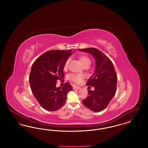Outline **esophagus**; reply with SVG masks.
Instances as JSON below:
<instances>
[{
	"label": "esophagus",
	"instance_id": "obj_1",
	"mask_svg": "<svg viewBox=\"0 0 148 148\" xmlns=\"http://www.w3.org/2000/svg\"><path fill=\"white\" fill-rule=\"evenodd\" d=\"M73 88L75 89H81V88H80V86H77V85L74 86Z\"/></svg>",
	"mask_w": 148,
	"mask_h": 148
}]
</instances>
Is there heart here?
<instances>
[{
  "label": "heart",
  "mask_w": 148,
  "mask_h": 148,
  "mask_svg": "<svg viewBox=\"0 0 148 148\" xmlns=\"http://www.w3.org/2000/svg\"><path fill=\"white\" fill-rule=\"evenodd\" d=\"M79 60L81 62V63L82 64V65L84 66L85 65H90L91 64V60L90 59L86 56H82L79 58ZM70 62V59H68L66 60V62H65L64 66V69H66L68 66L69 63ZM69 79L70 80H71L72 82L77 83V84H79L80 83L83 79V75L82 74H71L69 75Z\"/></svg>",
  "instance_id": "heart-1"
}]
</instances>
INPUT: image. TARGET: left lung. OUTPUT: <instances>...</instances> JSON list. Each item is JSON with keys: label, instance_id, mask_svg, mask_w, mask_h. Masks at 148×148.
<instances>
[{"label": "left lung", "instance_id": "1", "mask_svg": "<svg viewBox=\"0 0 148 148\" xmlns=\"http://www.w3.org/2000/svg\"><path fill=\"white\" fill-rule=\"evenodd\" d=\"M92 54L95 60V69L86 85L94 87L88 90L83 104L95 112L106 109L114 97L117 85V75L112 61L103 53L94 48L78 49Z\"/></svg>", "mask_w": 148, "mask_h": 148}]
</instances>
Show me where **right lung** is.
Segmentation results:
<instances>
[{
	"label": "right lung",
	"mask_w": 148,
	"mask_h": 148,
	"mask_svg": "<svg viewBox=\"0 0 148 148\" xmlns=\"http://www.w3.org/2000/svg\"><path fill=\"white\" fill-rule=\"evenodd\" d=\"M71 54V50H51L38 58L32 65L29 75L32 92L48 111H56L63 106L68 92L73 90L69 82L62 88L56 86V82L64 78V66Z\"/></svg>",
	"instance_id": "1"
}]
</instances>
